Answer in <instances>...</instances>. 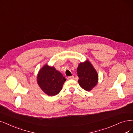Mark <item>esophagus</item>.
<instances>
[{
  "label": "esophagus",
  "instance_id": "esophagus-1",
  "mask_svg": "<svg viewBox=\"0 0 133 133\" xmlns=\"http://www.w3.org/2000/svg\"><path fill=\"white\" fill-rule=\"evenodd\" d=\"M74 79V76H70V77H68L67 78V79L70 80V79Z\"/></svg>",
  "mask_w": 133,
  "mask_h": 133
}]
</instances>
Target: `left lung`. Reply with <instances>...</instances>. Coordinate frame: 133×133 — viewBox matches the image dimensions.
Returning a JSON list of instances; mask_svg holds the SVG:
<instances>
[{
    "label": "left lung",
    "instance_id": "left-lung-1",
    "mask_svg": "<svg viewBox=\"0 0 133 133\" xmlns=\"http://www.w3.org/2000/svg\"><path fill=\"white\" fill-rule=\"evenodd\" d=\"M78 82L83 89L90 91L95 87L98 82V75L91 63L88 60L79 64L77 69Z\"/></svg>",
    "mask_w": 133,
    "mask_h": 133
}]
</instances>
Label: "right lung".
<instances>
[{"mask_svg": "<svg viewBox=\"0 0 133 133\" xmlns=\"http://www.w3.org/2000/svg\"><path fill=\"white\" fill-rule=\"evenodd\" d=\"M66 81V78L60 72L47 64L39 70L37 76L38 84L49 96L58 94Z\"/></svg>", "mask_w": 133, "mask_h": 133, "instance_id": "right-lung-1", "label": "right lung"}]
</instances>
